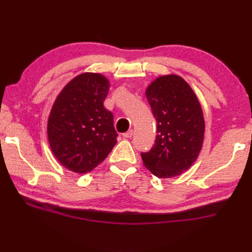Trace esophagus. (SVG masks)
Wrapping results in <instances>:
<instances>
[{"label": "esophagus", "mask_w": 252, "mask_h": 252, "mask_svg": "<svg viewBox=\"0 0 252 252\" xmlns=\"http://www.w3.org/2000/svg\"><path fill=\"white\" fill-rule=\"evenodd\" d=\"M132 135H133V131L130 130V131H127L126 133H125V134H123V137H125V138H131Z\"/></svg>", "instance_id": "1"}]
</instances>
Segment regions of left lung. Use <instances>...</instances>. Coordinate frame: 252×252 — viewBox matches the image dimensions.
<instances>
[{
	"mask_svg": "<svg viewBox=\"0 0 252 252\" xmlns=\"http://www.w3.org/2000/svg\"><path fill=\"white\" fill-rule=\"evenodd\" d=\"M157 121L156 144L142 154L146 169L159 179L181 175L201 151L205 118L194 91L178 74L156 78L145 91Z\"/></svg>",
	"mask_w": 252,
	"mask_h": 252,
	"instance_id": "8db88e82",
	"label": "left lung"
}]
</instances>
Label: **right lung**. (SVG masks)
<instances>
[{
	"mask_svg": "<svg viewBox=\"0 0 252 252\" xmlns=\"http://www.w3.org/2000/svg\"><path fill=\"white\" fill-rule=\"evenodd\" d=\"M109 87L103 74L83 72L63 88L52 106L47 119L51 151L72 172H91L116 145L114 116L104 107Z\"/></svg>",
	"mask_w": 252,
	"mask_h": 252,
	"instance_id": "1",
	"label": "right lung"
}]
</instances>
